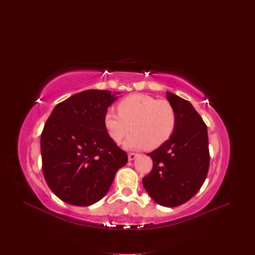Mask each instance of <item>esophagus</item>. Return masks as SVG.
I'll return each mask as SVG.
<instances>
[{
	"label": "esophagus",
	"mask_w": 255,
	"mask_h": 255,
	"mask_svg": "<svg viewBox=\"0 0 255 255\" xmlns=\"http://www.w3.org/2000/svg\"><path fill=\"white\" fill-rule=\"evenodd\" d=\"M138 156H139V154H137V153H129L128 154V159H129V161H132Z\"/></svg>",
	"instance_id": "34e87169"
}]
</instances>
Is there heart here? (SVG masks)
Listing matches in <instances>:
<instances>
[{
    "mask_svg": "<svg viewBox=\"0 0 255 255\" xmlns=\"http://www.w3.org/2000/svg\"><path fill=\"white\" fill-rule=\"evenodd\" d=\"M104 126L116 143L133 132L124 141L126 149H156L173 134L176 113L165 100H156L143 94L131 95L118 104V113L108 111L104 115Z\"/></svg>",
    "mask_w": 255,
    "mask_h": 255,
    "instance_id": "obj_1",
    "label": "heart"
}]
</instances>
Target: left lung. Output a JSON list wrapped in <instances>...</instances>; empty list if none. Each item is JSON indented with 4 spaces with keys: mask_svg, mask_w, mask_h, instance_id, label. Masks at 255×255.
Segmentation results:
<instances>
[{
    "mask_svg": "<svg viewBox=\"0 0 255 255\" xmlns=\"http://www.w3.org/2000/svg\"><path fill=\"white\" fill-rule=\"evenodd\" d=\"M176 113L171 137L147 155L153 168L142 179L150 198L164 207H177L193 198L203 186L209 163L207 126L193 105L166 92Z\"/></svg>",
    "mask_w": 255,
    "mask_h": 255,
    "instance_id": "1",
    "label": "left lung"
}]
</instances>
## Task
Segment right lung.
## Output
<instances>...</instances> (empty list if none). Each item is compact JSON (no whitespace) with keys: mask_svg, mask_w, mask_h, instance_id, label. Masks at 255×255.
Listing matches in <instances>:
<instances>
[{"mask_svg":"<svg viewBox=\"0 0 255 255\" xmlns=\"http://www.w3.org/2000/svg\"><path fill=\"white\" fill-rule=\"evenodd\" d=\"M120 94L81 92L56 105L47 119L40 139L42 170L61 201L81 207L99 202L127 163L126 152L104 126V115Z\"/></svg>","mask_w":255,"mask_h":255,"instance_id":"add662e5","label":"right lung"}]
</instances>
